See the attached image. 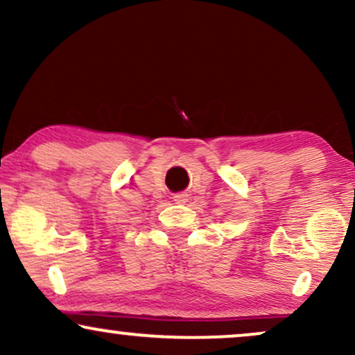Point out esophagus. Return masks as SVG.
I'll return each instance as SVG.
<instances>
[{"mask_svg": "<svg viewBox=\"0 0 355 355\" xmlns=\"http://www.w3.org/2000/svg\"><path fill=\"white\" fill-rule=\"evenodd\" d=\"M173 201H177V203H185L187 195H183V193H178V195L173 196Z\"/></svg>", "mask_w": 355, "mask_h": 355, "instance_id": "esophagus-1", "label": "esophagus"}]
</instances>
